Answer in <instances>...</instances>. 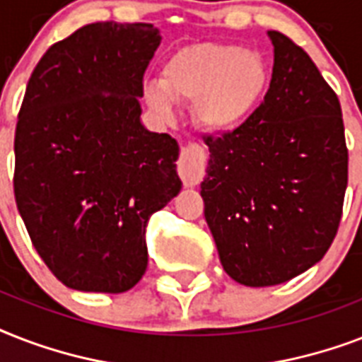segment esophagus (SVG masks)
Returning a JSON list of instances; mask_svg holds the SVG:
<instances>
[{
	"mask_svg": "<svg viewBox=\"0 0 362 362\" xmlns=\"http://www.w3.org/2000/svg\"><path fill=\"white\" fill-rule=\"evenodd\" d=\"M178 175H180L184 186H197L204 176V153L193 152L189 148H182L180 159H178Z\"/></svg>",
	"mask_w": 362,
	"mask_h": 362,
	"instance_id": "esophagus-1",
	"label": "esophagus"
}]
</instances>
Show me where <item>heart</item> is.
Wrapping results in <instances>:
<instances>
[{"label": "heart", "mask_w": 362, "mask_h": 362, "mask_svg": "<svg viewBox=\"0 0 362 362\" xmlns=\"http://www.w3.org/2000/svg\"><path fill=\"white\" fill-rule=\"evenodd\" d=\"M269 86V65L255 50L237 45H189L161 67L159 87L144 92L156 115H170V103L192 105L193 122L206 133H229L247 120Z\"/></svg>", "instance_id": "heart-1"}]
</instances>
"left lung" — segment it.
I'll list each match as a JSON object with an SVG mask.
<instances>
[{"mask_svg":"<svg viewBox=\"0 0 362 362\" xmlns=\"http://www.w3.org/2000/svg\"><path fill=\"white\" fill-rule=\"evenodd\" d=\"M269 92L237 129L206 136L204 218L223 270L250 287L284 284L323 259L348 186L340 101L308 54L269 31Z\"/></svg>","mask_w":362,"mask_h":362,"instance_id":"1","label":"left lung"}]
</instances>
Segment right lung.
<instances>
[{
    "instance_id": "obj_1",
    "label": "right lung",
    "mask_w": 362,
    "mask_h": 362,
    "mask_svg": "<svg viewBox=\"0 0 362 362\" xmlns=\"http://www.w3.org/2000/svg\"><path fill=\"white\" fill-rule=\"evenodd\" d=\"M152 24H88L48 48L14 133V199L52 274L76 291L124 293L148 264L144 233L176 197L178 142L141 124Z\"/></svg>"
}]
</instances>
